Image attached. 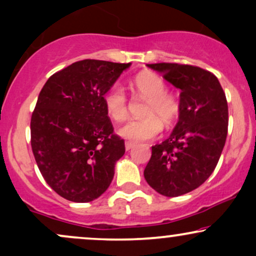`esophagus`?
Masks as SVG:
<instances>
[{
  "mask_svg": "<svg viewBox=\"0 0 256 256\" xmlns=\"http://www.w3.org/2000/svg\"><path fill=\"white\" fill-rule=\"evenodd\" d=\"M134 146V144L132 142H126L125 143V149L126 150H130V149H132Z\"/></svg>",
  "mask_w": 256,
  "mask_h": 256,
  "instance_id": "esophagus-1",
  "label": "esophagus"
}]
</instances>
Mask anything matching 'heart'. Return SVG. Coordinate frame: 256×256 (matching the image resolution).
<instances>
[{"instance_id":"heart-1","label":"heart","mask_w":256,"mask_h":256,"mask_svg":"<svg viewBox=\"0 0 256 256\" xmlns=\"http://www.w3.org/2000/svg\"><path fill=\"white\" fill-rule=\"evenodd\" d=\"M134 90L143 98L148 100L140 120H131L119 130V134L132 142H146L154 140L165 124H172L180 112V104L174 94L168 92L167 85L160 76L152 72H142L132 82ZM104 108L108 116L122 122L128 118V106L125 91L120 85H113L104 96Z\"/></svg>"}]
</instances>
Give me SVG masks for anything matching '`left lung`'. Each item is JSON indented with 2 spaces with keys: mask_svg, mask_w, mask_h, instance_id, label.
I'll list each match as a JSON object with an SVG mask.
<instances>
[{
  "mask_svg": "<svg viewBox=\"0 0 256 256\" xmlns=\"http://www.w3.org/2000/svg\"><path fill=\"white\" fill-rule=\"evenodd\" d=\"M180 89L179 120L171 136L152 146L144 178L168 198L184 195L204 184L218 164L228 136V110L218 78L192 64H149Z\"/></svg>",
  "mask_w": 256,
  "mask_h": 256,
  "instance_id": "left-lung-1",
  "label": "left lung"
}]
</instances>
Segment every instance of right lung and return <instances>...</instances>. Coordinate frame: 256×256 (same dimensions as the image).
Masks as SVG:
<instances>
[{
	"instance_id": "right-lung-1",
	"label": "right lung",
	"mask_w": 256,
	"mask_h": 256,
	"mask_svg": "<svg viewBox=\"0 0 256 256\" xmlns=\"http://www.w3.org/2000/svg\"><path fill=\"white\" fill-rule=\"evenodd\" d=\"M131 64L77 61L52 76L31 116V146L44 180L72 202L108 189L125 143L114 134L104 96Z\"/></svg>"
}]
</instances>
